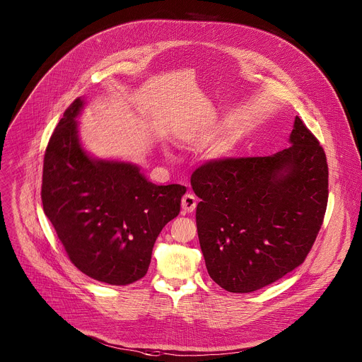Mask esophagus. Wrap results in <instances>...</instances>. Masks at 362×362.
I'll return each mask as SVG.
<instances>
[{"instance_id":"esophagus-1","label":"esophagus","mask_w":362,"mask_h":362,"mask_svg":"<svg viewBox=\"0 0 362 362\" xmlns=\"http://www.w3.org/2000/svg\"><path fill=\"white\" fill-rule=\"evenodd\" d=\"M196 204H197V202H196V197L193 194L187 193L182 197V211L185 214H192L196 209Z\"/></svg>"}]
</instances>
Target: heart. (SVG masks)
<instances>
[{"instance_id":"obj_1","label":"heart","mask_w":362,"mask_h":362,"mask_svg":"<svg viewBox=\"0 0 362 362\" xmlns=\"http://www.w3.org/2000/svg\"><path fill=\"white\" fill-rule=\"evenodd\" d=\"M230 146H232V143L230 141H226L225 144H223V150L226 151V150H229L230 148Z\"/></svg>"}]
</instances>
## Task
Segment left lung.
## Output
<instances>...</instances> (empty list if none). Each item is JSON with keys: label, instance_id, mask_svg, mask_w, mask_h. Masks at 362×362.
<instances>
[{"label": "left lung", "instance_id": "obj_1", "mask_svg": "<svg viewBox=\"0 0 362 362\" xmlns=\"http://www.w3.org/2000/svg\"><path fill=\"white\" fill-rule=\"evenodd\" d=\"M289 143L272 156L206 162L192 175L206 269L229 292L257 291L298 268L321 229L325 151L298 116Z\"/></svg>", "mask_w": 362, "mask_h": 362}]
</instances>
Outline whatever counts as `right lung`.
<instances>
[{
  "mask_svg": "<svg viewBox=\"0 0 362 362\" xmlns=\"http://www.w3.org/2000/svg\"><path fill=\"white\" fill-rule=\"evenodd\" d=\"M76 98L49 137L41 200L70 261L87 276L129 285L148 269L162 229L180 212L182 185L158 186L127 162L97 160L81 147Z\"/></svg>",
  "mask_w": 362,
  "mask_h": 362,
  "instance_id": "right-lung-1",
  "label": "right lung"
}]
</instances>
